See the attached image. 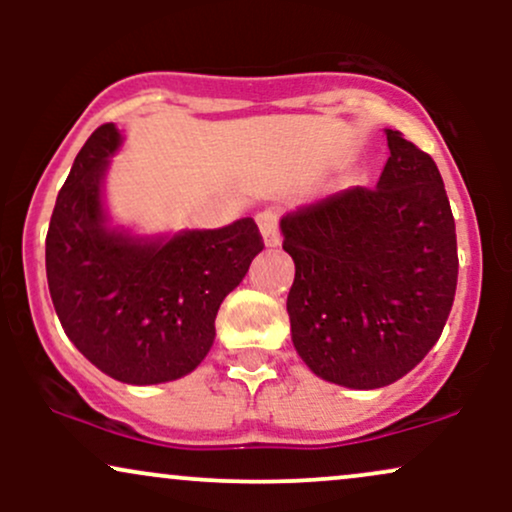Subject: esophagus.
Segmentation results:
<instances>
[{
	"instance_id": "34e87169",
	"label": "esophagus",
	"mask_w": 512,
	"mask_h": 512,
	"mask_svg": "<svg viewBox=\"0 0 512 512\" xmlns=\"http://www.w3.org/2000/svg\"><path fill=\"white\" fill-rule=\"evenodd\" d=\"M257 226H260L262 231L264 245H269V248L279 245V214H276L274 209H262L260 214H257Z\"/></svg>"
}]
</instances>
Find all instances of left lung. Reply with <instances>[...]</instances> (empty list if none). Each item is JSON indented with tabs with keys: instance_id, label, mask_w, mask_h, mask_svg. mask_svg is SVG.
Here are the masks:
<instances>
[{
	"instance_id": "1",
	"label": "left lung",
	"mask_w": 512,
	"mask_h": 512,
	"mask_svg": "<svg viewBox=\"0 0 512 512\" xmlns=\"http://www.w3.org/2000/svg\"><path fill=\"white\" fill-rule=\"evenodd\" d=\"M375 187H354L281 219L296 264L291 337L330 383L375 390L438 342L457 289V238L436 161L387 129Z\"/></svg>"
}]
</instances>
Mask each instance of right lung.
I'll use <instances>...</instances> for the list:
<instances>
[{
  "label": "right lung",
  "mask_w": 512,
  "mask_h": 512,
  "mask_svg": "<svg viewBox=\"0 0 512 512\" xmlns=\"http://www.w3.org/2000/svg\"><path fill=\"white\" fill-rule=\"evenodd\" d=\"M117 146L115 125L98 127L57 195L45 238L50 296L67 337L105 375L168 383L209 354L219 305L264 243L252 219L170 240L110 231L101 180Z\"/></svg>",
  "instance_id": "obj_1"
}]
</instances>
